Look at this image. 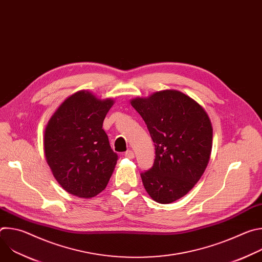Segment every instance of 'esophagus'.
I'll use <instances>...</instances> for the list:
<instances>
[{
	"label": "esophagus",
	"instance_id": "esophagus-1",
	"mask_svg": "<svg viewBox=\"0 0 262 262\" xmlns=\"http://www.w3.org/2000/svg\"><path fill=\"white\" fill-rule=\"evenodd\" d=\"M124 156H125V158H127V159H134V158H135V154H134V151H132V150H127V151L124 154Z\"/></svg>",
	"mask_w": 262,
	"mask_h": 262
}]
</instances>
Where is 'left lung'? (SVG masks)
<instances>
[{
	"instance_id": "8db88e82",
	"label": "left lung",
	"mask_w": 262,
	"mask_h": 262,
	"mask_svg": "<svg viewBox=\"0 0 262 262\" xmlns=\"http://www.w3.org/2000/svg\"><path fill=\"white\" fill-rule=\"evenodd\" d=\"M155 143L151 169L141 173L155 201L168 204L188 194L203 175L211 154L212 125L196 100L177 90L130 99Z\"/></svg>"
}]
</instances>
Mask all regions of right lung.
<instances>
[{
    "label": "right lung",
    "instance_id": "right-lung-1",
    "mask_svg": "<svg viewBox=\"0 0 262 262\" xmlns=\"http://www.w3.org/2000/svg\"><path fill=\"white\" fill-rule=\"evenodd\" d=\"M81 90L68 96L50 118L43 135L48 165L69 194L84 199L102 192L117 164L102 123L114 104Z\"/></svg>",
    "mask_w": 262,
    "mask_h": 262
}]
</instances>
